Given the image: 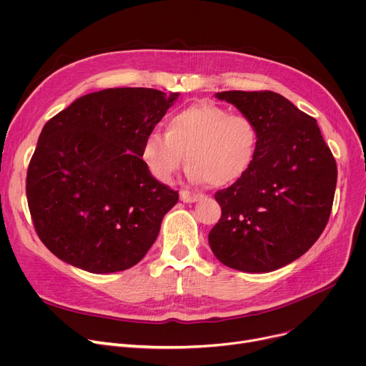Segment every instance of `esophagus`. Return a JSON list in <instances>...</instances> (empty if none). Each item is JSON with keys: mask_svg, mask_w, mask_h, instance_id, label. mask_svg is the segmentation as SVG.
Segmentation results:
<instances>
[{"mask_svg": "<svg viewBox=\"0 0 366 366\" xmlns=\"http://www.w3.org/2000/svg\"><path fill=\"white\" fill-rule=\"evenodd\" d=\"M179 197L184 203H196L199 200L203 199L202 194H196V193H191V191H187V189H182L179 193Z\"/></svg>", "mask_w": 366, "mask_h": 366, "instance_id": "34e87169", "label": "esophagus"}]
</instances>
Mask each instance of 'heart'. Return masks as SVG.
Returning <instances> with one entry per match:
<instances>
[{"mask_svg":"<svg viewBox=\"0 0 366 366\" xmlns=\"http://www.w3.org/2000/svg\"><path fill=\"white\" fill-rule=\"evenodd\" d=\"M258 144V129L246 115L199 102L172 114L166 133L149 132L141 145V159L160 182H170L187 157L189 179L227 187L252 167Z\"/></svg>","mask_w":366,"mask_h":366,"instance_id":"heart-1","label":"heart"}]
</instances>
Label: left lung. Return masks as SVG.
Returning <instances> with one entry per match:
<instances>
[{
	"label": "left lung",
	"instance_id": "left-lung-1",
	"mask_svg": "<svg viewBox=\"0 0 366 366\" xmlns=\"http://www.w3.org/2000/svg\"><path fill=\"white\" fill-rule=\"evenodd\" d=\"M217 98L255 123L259 144L246 175L215 193L222 214L210 249L239 272L277 270L309 251L328 224L335 159L316 120L282 94L229 90Z\"/></svg>",
	"mask_w": 366,
	"mask_h": 366
}]
</instances>
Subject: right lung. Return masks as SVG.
<instances>
[{
    "label": "right lung",
    "instance_id": "1",
    "mask_svg": "<svg viewBox=\"0 0 366 366\" xmlns=\"http://www.w3.org/2000/svg\"><path fill=\"white\" fill-rule=\"evenodd\" d=\"M178 96L105 89L44 124L28 166L26 197L51 254L94 274L127 270L145 257L179 196L151 175L141 145Z\"/></svg>",
    "mask_w": 366,
    "mask_h": 366
}]
</instances>
